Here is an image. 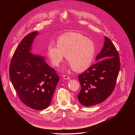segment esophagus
<instances>
[{"label": "esophagus", "mask_w": 135, "mask_h": 135, "mask_svg": "<svg viewBox=\"0 0 135 135\" xmlns=\"http://www.w3.org/2000/svg\"><path fill=\"white\" fill-rule=\"evenodd\" d=\"M62 77H63V79H65V80H70V79L69 76H67V75H63V76H62Z\"/></svg>", "instance_id": "1"}]
</instances>
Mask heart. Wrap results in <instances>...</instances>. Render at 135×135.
I'll list each match as a JSON object with an SVG mask.
<instances>
[{
    "instance_id": "obj_1",
    "label": "heart",
    "mask_w": 135,
    "mask_h": 135,
    "mask_svg": "<svg viewBox=\"0 0 135 135\" xmlns=\"http://www.w3.org/2000/svg\"><path fill=\"white\" fill-rule=\"evenodd\" d=\"M93 42L79 32H68L60 35L56 40V45L50 44L47 55L54 67H58L63 61L64 55L68 65L74 71L82 72L92 65L95 54Z\"/></svg>"
}]
</instances>
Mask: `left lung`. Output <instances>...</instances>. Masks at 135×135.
<instances>
[{
	"instance_id": "left-lung-1",
	"label": "left lung",
	"mask_w": 135,
	"mask_h": 135,
	"mask_svg": "<svg viewBox=\"0 0 135 135\" xmlns=\"http://www.w3.org/2000/svg\"><path fill=\"white\" fill-rule=\"evenodd\" d=\"M95 60L98 62L78 76L81 89L78 97L84 106L98 104L109 97L114 89L120 69L118 51L106 36L104 46Z\"/></svg>"
}]
</instances>
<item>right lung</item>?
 <instances>
[{"instance_id":"add662e5","label":"right lung","mask_w":135,"mask_h":135,"mask_svg":"<svg viewBox=\"0 0 135 135\" xmlns=\"http://www.w3.org/2000/svg\"><path fill=\"white\" fill-rule=\"evenodd\" d=\"M38 34L33 31L23 38L12 56L9 74L20 100L31 108L42 110L51 104L59 78L44 56L30 52Z\"/></svg>"}]
</instances>
